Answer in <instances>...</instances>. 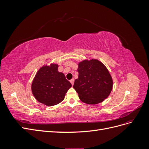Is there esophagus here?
<instances>
[{
	"mask_svg": "<svg viewBox=\"0 0 149 149\" xmlns=\"http://www.w3.org/2000/svg\"><path fill=\"white\" fill-rule=\"evenodd\" d=\"M74 81V79H71L70 80V82H71V83L72 85H73Z\"/></svg>",
	"mask_w": 149,
	"mask_h": 149,
	"instance_id": "obj_1",
	"label": "esophagus"
}]
</instances>
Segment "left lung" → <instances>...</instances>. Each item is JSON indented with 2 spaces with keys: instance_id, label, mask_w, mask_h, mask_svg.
I'll return each mask as SVG.
<instances>
[{
  "instance_id": "8db88e82",
  "label": "left lung",
  "mask_w": 149,
  "mask_h": 149,
  "mask_svg": "<svg viewBox=\"0 0 149 149\" xmlns=\"http://www.w3.org/2000/svg\"><path fill=\"white\" fill-rule=\"evenodd\" d=\"M78 78L73 88L83 102L100 103L109 96L112 89V79L106 67L97 60H84L78 65Z\"/></svg>"
}]
</instances>
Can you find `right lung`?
I'll return each mask as SVG.
<instances>
[{
	"instance_id": "right-lung-1",
	"label": "right lung",
	"mask_w": 149,
	"mask_h": 149,
	"mask_svg": "<svg viewBox=\"0 0 149 149\" xmlns=\"http://www.w3.org/2000/svg\"><path fill=\"white\" fill-rule=\"evenodd\" d=\"M58 67L56 64L43 66L37 72L31 84V91L36 100L48 106L61 102L71 87L65 74L58 72Z\"/></svg>"
}]
</instances>
